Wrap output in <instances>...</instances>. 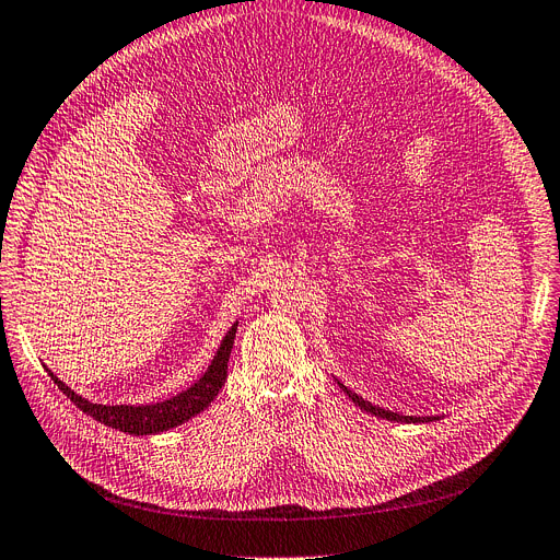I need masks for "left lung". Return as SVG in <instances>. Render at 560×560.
Segmentation results:
<instances>
[{"label":"left lung","instance_id":"left-lung-1","mask_svg":"<svg viewBox=\"0 0 560 560\" xmlns=\"http://www.w3.org/2000/svg\"><path fill=\"white\" fill-rule=\"evenodd\" d=\"M337 381V378H335ZM337 385L343 389V394L351 398V401L360 408V410H364V412H369V415H374V417H381V419H387V421H401V423H431V421H438V419H442V417H412V415H398V412H392V410H385V408H378V406H374L371 401H364L362 396H358L353 389H349L346 387L343 383H339L337 381Z\"/></svg>","mask_w":560,"mask_h":560}]
</instances>
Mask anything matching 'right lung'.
Listing matches in <instances>:
<instances>
[{"mask_svg":"<svg viewBox=\"0 0 560 560\" xmlns=\"http://www.w3.org/2000/svg\"><path fill=\"white\" fill-rule=\"evenodd\" d=\"M238 322L225 332L219 351L211 358L209 366L205 374L184 392L166 398V401H156V404H145V406H104V404H93L89 398L79 396L74 389H70L63 381H59L57 374H51L47 369V374L51 381L57 383V387L70 398V401L100 423L109 425V429H118L129 435H156L175 429V425H182L184 421H189L191 417L200 415L209 404L214 401L219 389L223 387L228 378V362H230V351L234 343Z\"/></svg>","mask_w":560,"mask_h":560,"instance_id":"right-lung-1","label":"right lung"}]
</instances>
